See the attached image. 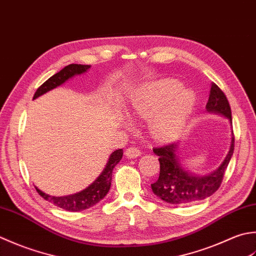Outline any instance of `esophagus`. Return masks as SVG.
<instances>
[{"mask_svg": "<svg viewBox=\"0 0 256 256\" xmlns=\"http://www.w3.org/2000/svg\"><path fill=\"white\" fill-rule=\"evenodd\" d=\"M140 154H142V151L136 147H130V148L126 149V151H124V156H126V157L129 159L137 158Z\"/></svg>", "mask_w": 256, "mask_h": 256, "instance_id": "esophagus-1", "label": "esophagus"}]
</instances>
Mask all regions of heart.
<instances>
[{
    "mask_svg": "<svg viewBox=\"0 0 256 256\" xmlns=\"http://www.w3.org/2000/svg\"><path fill=\"white\" fill-rule=\"evenodd\" d=\"M172 80H164L144 85L132 100L130 116L150 121V132L154 138L168 140L176 137L184 127L196 97Z\"/></svg>",
    "mask_w": 256,
    "mask_h": 256,
    "instance_id": "obj_1",
    "label": "heart"
}]
</instances>
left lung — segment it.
<instances>
[{"instance_id": "obj_1", "label": "left lung", "mask_w": 256, "mask_h": 256, "mask_svg": "<svg viewBox=\"0 0 256 256\" xmlns=\"http://www.w3.org/2000/svg\"><path fill=\"white\" fill-rule=\"evenodd\" d=\"M206 110L226 117L232 124L231 107L226 96L214 82L211 84L210 95L206 102ZM178 151V144H169L162 147L154 148V152L159 156L160 174L158 180L151 184L154 194L171 204H190L211 196L220 188L224 172L230 162L234 151V134L230 150L218 168L206 176H196L182 166Z\"/></svg>"}]
</instances>
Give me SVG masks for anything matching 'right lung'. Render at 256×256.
<instances>
[{"label":"right lung","mask_w":256,"mask_h":256,"mask_svg":"<svg viewBox=\"0 0 256 256\" xmlns=\"http://www.w3.org/2000/svg\"><path fill=\"white\" fill-rule=\"evenodd\" d=\"M90 68V65H80V64H70L66 66L56 72L55 75L50 77L43 85H40L38 90H36L33 99H36L38 97L44 95L45 92H48L54 88L60 86L64 84L66 80H68L70 78L74 77L75 75H80L82 72H87ZM122 149L114 150V152L109 156V159L106 164L105 169L102 170L100 174L98 176V178L92 182V184L87 186L80 192H77L75 194L65 196H53L50 194H44L43 191L36 188V191L38 192V194L44 198L46 201L53 203L56 206H60L64 208L66 211L70 212H77L82 211L86 208L95 206L102 199L106 196L108 194L109 189H110L112 184V170L116 164L122 160Z\"/></svg>","instance_id":"right-lung-1"}]
</instances>
